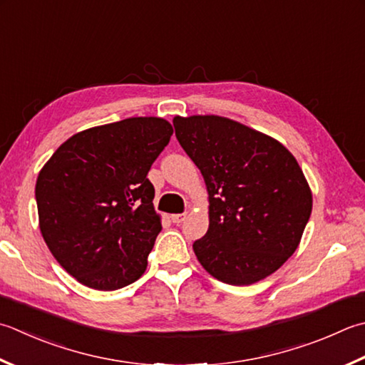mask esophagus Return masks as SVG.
<instances>
[{
	"label": "esophagus",
	"mask_w": 365,
	"mask_h": 365,
	"mask_svg": "<svg viewBox=\"0 0 365 365\" xmlns=\"http://www.w3.org/2000/svg\"><path fill=\"white\" fill-rule=\"evenodd\" d=\"M185 217H187V213H174V215H170V220H173V223H182Z\"/></svg>",
	"instance_id": "esophagus-1"
}]
</instances>
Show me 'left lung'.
Wrapping results in <instances>:
<instances>
[{
  "label": "left lung",
  "mask_w": 365,
  "mask_h": 365,
  "mask_svg": "<svg viewBox=\"0 0 365 365\" xmlns=\"http://www.w3.org/2000/svg\"><path fill=\"white\" fill-rule=\"evenodd\" d=\"M174 128L209 191V230L192 244L197 261L235 287L274 274L296 252L312 213V191L294 156L225 117H175Z\"/></svg>",
  "instance_id": "obj_1"
}]
</instances>
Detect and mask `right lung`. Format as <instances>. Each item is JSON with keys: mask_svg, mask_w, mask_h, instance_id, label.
<instances>
[{"mask_svg": "<svg viewBox=\"0 0 365 365\" xmlns=\"http://www.w3.org/2000/svg\"><path fill=\"white\" fill-rule=\"evenodd\" d=\"M173 133L158 117L95 126L69 138L41 169V234L78 283L113 291L145 272L161 231L147 174Z\"/></svg>", "mask_w": 365, "mask_h": 365, "instance_id": "1", "label": "right lung"}]
</instances>
